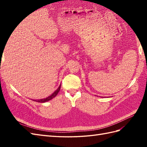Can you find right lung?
Returning a JSON list of instances; mask_svg holds the SVG:
<instances>
[{
    "label": "right lung",
    "instance_id": "right-lung-1",
    "mask_svg": "<svg viewBox=\"0 0 147 147\" xmlns=\"http://www.w3.org/2000/svg\"><path fill=\"white\" fill-rule=\"evenodd\" d=\"M61 84L60 85H59V86L58 87V88L55 91L54 93H53L51 95L49 96L48 97L45 98H42V99H39V100H33V101H36L37 102H40V103H45L46 102H48L49 100H51V99L54 98L55 96H57V95L58 94V93L59 92V90H60V89H61Z\"/></svg>",
    "mask_w": 147,
    "mask_h": 147
}]
</instances>
